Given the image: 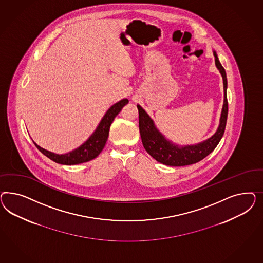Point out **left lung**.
Wrapping results in <instances>:
<instances>
[{"mask_svg": "<svg viewBox=\"0 0 263 263\" xmlns=\"http://www.w3.org/2000/svg\"><path fill=\"white\" fill-rule=\"evenodd\" d=\"M214 57H215L216 66L220 70L223 77L224 96H223V106L221 120H220V125L215 134L206 141L196 145H187L183 147H178V145H175L170 143L163 136L161 135L159 131L154 126L153 121L149 118V116L144 111L140 105L137 106L139 110V128H140V134L142 138L143 147L154 159L164 165L180 167V166L195 164L200 160L205 158L208 154L213 152L223 137L226 124H227V119H228V111H229L228 98H227L228 81H227V74L224 71V68L220 63L216 52H214Z\"/></svg>", "mask_w": 263, "mask_h": 263, "instance_id": "8db88e82", "label": "left lung"}]
</instances>
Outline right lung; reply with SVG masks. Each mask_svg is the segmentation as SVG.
<instances>
[{"mask_svg":"<svg viewBox=\"0 0 263 263\" xmlns=\"http://www.w3.org/2000/svg\"><path fill=\"white\" fill-rule=\"evenodd\" d=\"M128 103L127 98H124L119 101L118 103L112 105L108 111L105 114L101 122L99 123L96 132L89 137L88 141L84 144H82L77 149L73 152L66 153V154H56L53 152H48L46 149L40 147L36 143L35 146L41 153H43L45 156H47L49 159L63 165H77L81 163H85L90 160L95 159L99 155V153L102 152L105 146V143L107 142L109 130L111 126V122L114 119L117 117V115L120 112L122 107Z\"/></svg>","mask_w":263,"mask_h":263,"instance_id":"add662e5","label":"right lung"}]
</instances>
